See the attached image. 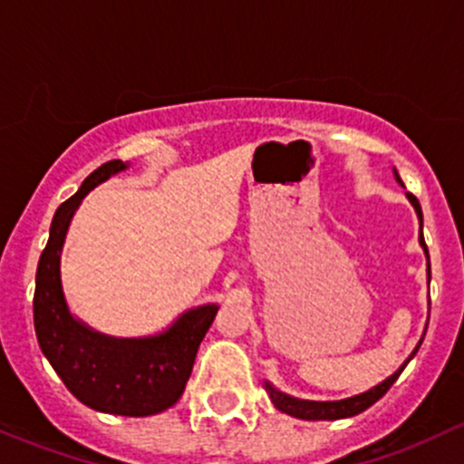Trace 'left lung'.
Masks as SVG:
<instances>
[{"label": "left lung", "mask_w": 464, "mask_h": 464, "mask_svg": "<svg viewBox=\"0 0 464 464\" xmlns=\"http://www.w3.org/2000/svg\"><path fill=\"white\" fill-rule=\"evenodd\" d=\"M395 179H398V183H402L398 176V171H395ZM411 205L415 208V214H418L420 218V246L424 247V255H427L429 259V250H427V243H424V237H422V208H420L418 198L413 197V194H407ZM429 272V279H431V267H427ZM420 343H422V339H420ZM420 343L415 346V351L411 353V357L418 353ZM411 357L407 362H404L402 366H400L398 371H395L393 375L386 377L382 384L373 386V389H369L366 393H360V395H353V398H346V400H337V402H313V400H297V398H290V395L281 393V391H276L275 386L270 384V382H266V391L267 395H270L272 404H275L276 409L284 411V413L293 415V418H302V420H339V418H351V415H357L362 413V411H366L371 407V404H375L377 400L382 398V395L386 393V391L393 386V382L398 380L400 373L404 371V366L409 364Z\"/></svg>", "instance_id": "8db88e82"}]
</instances>
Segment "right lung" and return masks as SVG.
Masks as SVG:
<instances>
[{"mask_svg": "<svg viewBox=\"0 0 464 464\" xmlns=\"http://www.w3.org/2000/svg\"><path fill=\"white\" fill-rule=\"evenodd\" d=\"M122 169L127 162H104L57 208L49 243L37 264L33 319L42 353L80 402L102 413L142 418L179 402L218 305H198L159 335L138 339L102 335L71 314L60 279L66 230L91 189Z\"/></svg>", "mask_w": 464, "mask_h": 464, "instance_id": "1", "label": "right lung"}]
</instances>
